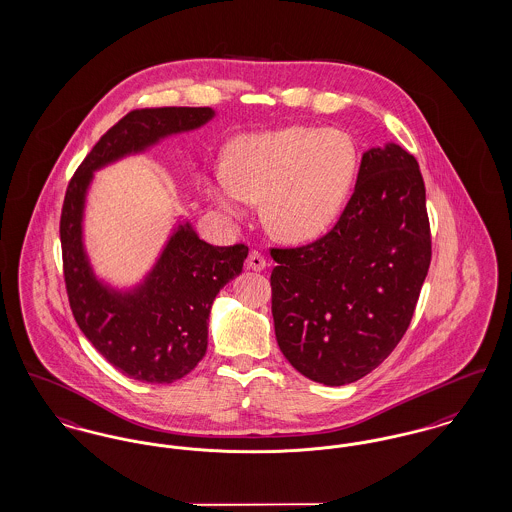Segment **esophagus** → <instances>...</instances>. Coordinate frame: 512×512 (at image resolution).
I'll return each instance as SVG.
<instances>
[{"instance_id":"esophagus-1","label":"esophagus","mask_w":512,"mask_h":512,"mask_svg":"<svg viewBox=\"0 0 512 512\" xmlns=\"http://www.w3.org/2000/svg\"><path fill=\"white\" fill-rule=\"evenodd\" d=\"M246 266L254 271H262L266 268V258L258 250H250V254L246 258Z\"/></svg>"}]
</instances>
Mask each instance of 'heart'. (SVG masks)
I'll return each mask as SVG.
<instances>
[{
	"label": "heart",
	"instance_id": "obj_1",
	"mask_svg": "<svg viewBox=\"0 0 512 512\" xmlns=\"http://www.w3.org/2000/svg\"><path fill=\"white\" fill-rule=\"evenodd\" d=\"M356 173V146L339 129L293 125L239 138L227 169L208 175V189L231 216L262 200L269 233L287 243L312 241L339 217Z\"/></svg>",
	"mask_w": 512,
	"mask_h": 512
}]
</instances>
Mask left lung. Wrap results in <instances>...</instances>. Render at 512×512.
Instances as JSON below:
<instances>
[{
  "label": "left lung",
  "mask_w": 512,
  "mask_h": 512,
  "mask_svg": "<svg viewBox=\"0 0 512 512\" xmlns=\"http://www.w3.org/2000/svg\"><path fill=\"white\" fill-rule=\"evenodd\" d=\"M277 345L302 376L345 385L403 339L431 262L426 187L399 144L364 152L354 192L318 241L269 248Z\"/></svg>",
  "instance_id": "obj_1"
}]
</instances>
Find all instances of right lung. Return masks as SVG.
<instances>
[{"label":"right lung","instance_id":"add662e5","mask_svg":"<svg viewBox=\"0 0 512 512\" xmlns=\"http://www.w3.org/2000/svg\"><path fill=\"white\" fill-rule=\"evenodd\" d=\"M212 117V108L129 111L94 144L65 192L59 237L75 322L113 368L144 383H173L204 358L212 302L243 271L248 246H214L198 239L189 223L179 225L146 281L131 293H117L94 277L84 254V196L92 171Z\"/></svg>","mask_w":512,"mask_h":512}]
</instances>
